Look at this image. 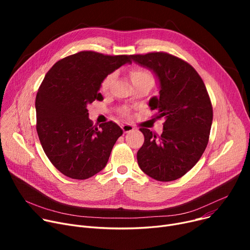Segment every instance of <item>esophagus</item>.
<instances>
[{"instance_id": "esophagus-1", "label": "esophagus", "mask_w": 250, "mask_h": 250, "mask_svg": "<svg viewBox=\"0 0 250 250\" xmlns=\"http://www.w3.org/2000/svg\"><path fill=\"white\" fill-rule=\"evenodd\" d=\"M122 128H123V130H124V133H130V132H133L134 130V126L132 125H128V124H125V125H122Z\"/></svg>"}]
</instances>
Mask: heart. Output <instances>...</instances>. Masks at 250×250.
Here are the masks:
<instances>
[{
	"mask_svg": "<svg viewBox=\"0 0 250 250\" xmlns=\"http://www.w3.org/2000/svg\"><path fill=\"white\" fill-rule=\"evenodd\" d=\"M129 76L130 79H132V82L133 84L136 82H140V81H144V80H151L153 81V76L152 74L145 69H142V68H134L130 70L129 72ZM113 79V74H108L106 77H105L102 82H101V89L103 91L107 90L111 81Z\"/></svg>",
	"mask_w": 250,
	"mask_h": 250,
	"instance_id": "1",
	"label": "heart"
}]
</instances>
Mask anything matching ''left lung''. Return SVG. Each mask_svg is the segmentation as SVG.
<instances>
[{"mask_svg":"<svg viewBox=\"0 0 250 250\" xmlns=\"http://www.w3.org/2000/svg\"><path fill=\"white\" fill-rule=\"evenodd\" d=\"M153 71L160 84L159 96L149 101L156 118L163 117V132L157 136L146 127L137 153L140 168L159 181L180 178L198 163L205 152L213 122V107L207 88L191 65L167 52L130 56Z\"/></svg>","mask_w":250,"mask_h":250,"instance_id":"1","label":"left lung"}]
</instances>
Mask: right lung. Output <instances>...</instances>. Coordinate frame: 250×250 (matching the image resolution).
<instances>
[{"instance_id": "right-lung-1", "label": "right lung", "mask_w": 250, "mask_h": 250, "mask_svg": "<svg viewBox=\"0 0 250 250\" xmlns=\"http://www.w3.org/2000/svg\"><path fill=\"white\" fill-rule=\"evenodd\" d=\"M126 62L130 56L84 50L46 73L35 99L36 130L47 158L63 175L87 179L106 166L123 129L113 122L93 125L87 105L103 98L102 80Z\"/></svg>"}]
</instances>
